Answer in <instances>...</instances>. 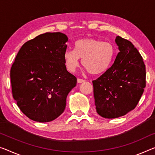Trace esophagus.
I'll return each instance as SVG.
<instances>
[{
	"instance_id": "34e87169",
	"label": "esophagus",
	"mask_w": 155,
	"mask_h": 155,
	"mask_svg": "<svg viewBox=\"0 0 155 155\" xmlns=\"http://www.w3.org/2000/svg\"><path fill=\"white\" fill-rule=\"evenodd\" d=\"M77 81H78V83H83V82H86V80H82V79H80V78H78Z\"/></svg>"
}]
</instances>
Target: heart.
<instances>
[{
    "mask_svg": "<svg viewBox=\"0 0 155 155\" xmlns=\"http://www.w3.org/2000/svg\"><path fill=\"white\" fill-rule=\"evenodd\" d=\"M114 54V46L109 42L87 38L78 41L75 50L68 49L64 54L66 67L75 72L82 59V64L92 75H98L108 69Z\"/></svg>",
    "mask_w": 155,
    "mask_h": 155,
    "instance_id": "1",
    "label": "heart"
}]
</instances>
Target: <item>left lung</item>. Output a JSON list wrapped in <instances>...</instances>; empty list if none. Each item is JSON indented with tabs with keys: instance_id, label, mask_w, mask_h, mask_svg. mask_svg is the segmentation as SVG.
Wrapping results in <instances>:
<instances>
[{
	"instance_id": "left-lung-1",
	"label": "left lung",
	"mask_w": 155,
	"mask_h": 155,
	"mask_svg": "<svg viewBox=\"0 0 155 155\" xmlns=\"http://www.w3.org/2000/svg\"><path fill=\"white\" fill-rule=\"evenodd\" d=\"M114 64L93 81L97 113L105 118L124 116L137 105L146 87V66L132 42L117 36Z\"/></svg>"
}]
</instances>
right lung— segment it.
Returning a JSON list of instances; mask_svg holds the SVG:
<instances>
[{
	"mask_svg": "<svg viewBox=\"0 0 155 155\" xmlns=\"http://www.w3.org/2000/svg\"><path fill=\"white\" fill-rule=\"evenodd\" d=\"M68 39L61 32L40 35L23 45L12 66L13 97L31 120L46 123L58 118L76 86L77 78L64 59Z\"/></svg>",
	"mask_w": 155,
	"mask_h": 155,
	"instance_id": "add662e5",
	"label": "right lung"
}]
</instances>
